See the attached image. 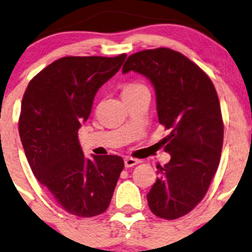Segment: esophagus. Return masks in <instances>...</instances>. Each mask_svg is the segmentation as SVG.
Masks as SVG:
<instances>
[{"mask_svg":"<svg viewBox=\"0 0 252 252\" xmlns=\"http://www.w3.org/2000/svg\"><path fill=\"white\" fill-rule=\"evenodd\" d=\"M138 163H140V161L136 158H133V157H126V158L124 159V164H126V168H130V167L136 166Z\"/></svg>","mask_w":252,"mask_h":252,"instance_id":"1","label":"esophagus"}]
</instances>
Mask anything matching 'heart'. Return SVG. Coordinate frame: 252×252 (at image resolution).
<instances>
[{
	"mask_svg": "<svg viewBox=\"0 0 252 252\" xmlns=\"http://www.w3.org/2000/svg\"><path fill=\"white\" fill-rule=\"evenodd\" d=\"M140 89H145V86L142 85V84H139V83L126 84V85L123 86V96L128 95V94H131V93H135V91L140 90Z\"/></svg>",
	"mask_w": 252,
	"mask_h": 252,
	"instance_id": "1",
	"label": "heart"
}]
</instances>
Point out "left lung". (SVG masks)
Wrapping results in <instances>:
<instances>
[{"instance_id": "1", "label": "left lung", "mask_w": 252, "mask_h": 252, "mask_svg": "<svg viewBox=\"0 0 252 252\" xmlns=\"http://www.w3.org/2000/svg\"><path fill=\"white\" fill-rule=\"evenodd\" d=\"M122 70L145 75L156 90L158 122L171 131L162 141L171 161L157 166L146 196L154 215L177 220L201 202L220 164L224 126L217 91L199 65L167 47L133 53Z\"/></svg>"}]
</instances>
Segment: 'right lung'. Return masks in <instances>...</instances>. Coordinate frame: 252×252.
I'll return each mask as SVG.
<instances>
[{
    "mask_svg": "<svg viewBox=\"0 0 252 252\" xmlns=\"http://www.w3.org/2000/svg\"><path fill=\"white\" fill-rule=\"evenodd\" d=\"M126 57L60 58L30 80L23 96L19 135L30 168L57 205L78 217L107 210L124 168L116 155L86 158L78 130L90 116L97 90Z\"/></svg>",
    "mask_w": 252,
    "mask_h": 252,
    "instance_id": "right-lung-1",
    "label": "right lung"
}]
</instances>
